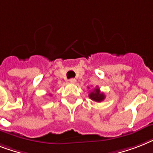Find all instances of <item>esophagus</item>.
<instances>
[{"label":"esophagus","mask_w":153,"mask_h":153,"mask_svg":"<svg viewBox=\"0 0 153 153\" xmlns=\"http://www.w3.org/2000/svg\"><path fill=\"white\" fill-rule=\"evenodd\" d=\"M69 82L71 83H74V82H76V80H75V79H69Z\"/></svg>","instance_id":"esophagus-1"}]
</instances>
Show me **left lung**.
Instances as JSON below:
<instances>
[{
    "instance_id": "8db88e82",
    "label": "left lung",
    "mask_w": 153,
    "mask_h": 153,
    "mask_svg": "<svg viewBox=\"0 0 153 153\" xmlns=\"http://www.w3.org/2000/svg\"><path fill=\"white\" fill-rule=\"evenodd\" d=\"M89 97L91 98V100L97 102H101L103 101L105 98V96L103 93H101L100 90L98 87L95 88L93 91H91V93L89 94Z\"/></svg>"
}]
</instances>
